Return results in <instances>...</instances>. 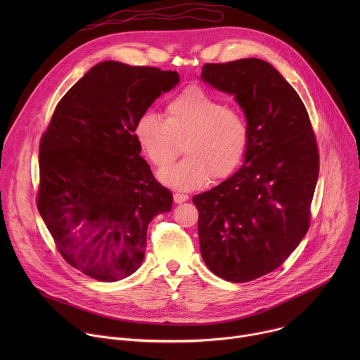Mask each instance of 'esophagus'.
Returning a JSON list of instances; mask_svg holds the SVG:
<instances>
[{"instance_id":"34e87169","label":"esophagus","mask_w":360,"mask_h":360,"mask_svg":"<svg viewBox=\"0 0 360 360\" xmlns=\"http://www.w3.org/2000/svg\"><path fill=\"white\" fill-rule=\"evenodd\" d=\"M188 195L186 193H179V192H176V193H174V200L176 202V203H182V202H185V200H188Z\"/></svg>"}]
</instances>
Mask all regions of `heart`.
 <instances>
[{
  "mask_svg": "<svg viewBox=\"0 0 360 360\" xmlns=\"http://www.w3.org/2000/svg\"><path fill=\"white\" fill-rule=\"evenodd\" d=\"M134 138L158 169L175 161L182 145L186 158L160 176L169 186L189 191L211 176L226 178L240 165L249 145V127L238 110L224 107L202 88L189 86L167 102L165 120L153 111L141 114Z\"/></svg>",
  "mask_w": 360,
  "mask_h": 360,
  "instance_id": "heart-1",
  "label": "heart"
}]
</instances>
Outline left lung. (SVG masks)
Here are the masks:
<instances>
[{"instance_id": "8db88e82", "label": "left lung", "mask_w": 360, "mask_h": 360, "mask_svg": "<svg viewBox=\"0 0 360 360\" xmlns=\"http://www.w3.org/2000/svg\"><path fill=\"white\" fill-rule=\"evenodd\" d=\"M200 78L233 95L249 127L242 167L192 198L203 262L229 282H249L278 266L309 229L319 152L297 92L266 61L205 64Z\"/></svg>"}]
</instances>
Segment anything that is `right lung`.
Masks as SVG:
<instances>
[{
	"mask_svg": "<svg viewBox=\"0 0 360 360\" xmlns=\"http://www.w3.org/2000/svg\"><path fill=\"white\" fill-rule=\"evenodd\" d=\"M179 82L176 71L104 61L58 102L39 145L37 205L63 258L102 282L132 275L148 225L172 193L139 155L134 125Z\"/></svg>",
	"mask_w": 360,
	"mask_h": 360,
	"instance_id": "add662e5",
	"label": "right lung"
}]
</instances>
